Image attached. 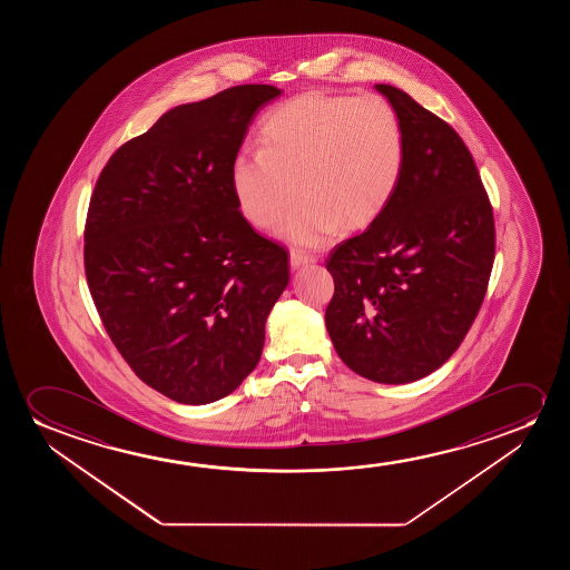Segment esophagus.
I'll use <instances>...</instances> for the list:
<instances>
[{
  "label": "esophagus",
  "mask_w": 570,
  "mask_h": 570,
  "mask_svg": "<svg viewBox=\"0 0 570 570\" xmlns=\"http://www.w3.org/2000/svg\"><path fill=\"white\" fill-rule=\"evenodd\" d=\"M309 263H315V257L309 253L299 249L289 250V266L292 268H299V266L309 265Z\"/></svg>",
  "instance_id": "1"
}]
</instances>
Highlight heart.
Returning a JSON list of instances; mask_svg holds the SVG:
<instances>
[{
  "instance_id": "1",
  "label": "heart",
  "mask_w": 570,
  "mask_h": 570,
  "mask_svg": "<svg viewBox=\"0 0 570 570\" xmlns=\"http://www.w3.org/2000/svg\"><path fill=\"white\" fill-rule=\"evenodd\" d=\"M261 148L232 164V190L253 226L282 224L289 243L320 245L346 222L366 226L382 214L405 169V128L380 95H297L265 118Z\"/></svg>"
}]
</instances>
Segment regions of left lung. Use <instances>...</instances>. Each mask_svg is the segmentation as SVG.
I'll use <instances>...</instances> for the list:
<instances>
[{
    "label": "left lung",
    "mask_w": 570,
    "mask_h": 570,
    "mask_svg": "<svg viewBox=\"0 0 570 570\" xmlns=\"http://www.w3.org/2000/svg\"><path fill=\"white\" fill-rule=\"evenodd\" d=\"M374 87L405 128V169L366 232L331 250L325 325L352 372L399 385L432 374L468 335L491 276L494 219L452 126L397 87Z\"/></svg>",
    "instance_id": "obj_1"
}]
</instances>
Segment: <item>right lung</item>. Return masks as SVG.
<instances>
[{
	"instance_id": "add662e5",
	"label": "right lung",
	"mask_w": 570,
	"mask_h": 570,
	"mask_svg": "<svg viewBox=\"0 0 570 570\" xmlns=\"http://www.w3.org/2000/svg\"><path fill=\"white\" fill-rule=\"evenodd\" d=\"M282 89L237 86L167 110L95 185L86 274L102 325L141 382L183 405L255 370L289 281L288 253L243 218L232 164Z\"/></svg>"
}]
</instances>
